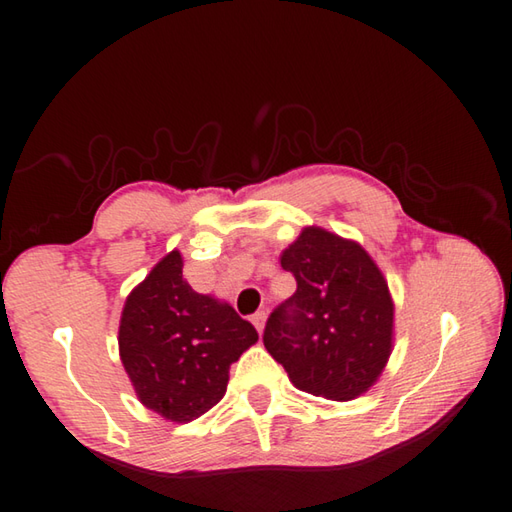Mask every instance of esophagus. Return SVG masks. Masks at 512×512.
Returning a JSON list of instances; mask_svg holds the SVG:
<instances>
[{"instance_id":"1","label":"esophagus","mask_w":512,"mask_h":512,"mask_svg":"<svg viewBox=\"0 0 512 512\" xmlns=\"http://www.w3.org/2000/svg\"><path fill=\"white\" fill-rule=\"evenodd\" d=\"M265 321H267V312H256V314L252 316V323H254V327H256L258 332H263Z\"/></svg>"}]
</instances>
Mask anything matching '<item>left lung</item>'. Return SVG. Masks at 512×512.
<instances>
[{"label": "left lung", "instance_id": "1", "mask_svg": "<svg viewBox=\"0 0 512 512\" xmlns=\"http://www.w3.org/2000/svg\"><path fill=\"white\" fill-rule=\"evenodd\" d=\"M296 292L267 318L263 343L298 390L352 401L379 379L394 343L388 281L356 240L303 227L281 254Z\"/></svg>", "mask_w": 512, "mask_h": 512}]
</instances>
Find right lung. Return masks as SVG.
Masks as SVG:
<instances>
[{
	"label": "right lung",
	"mask_w": 512,
	"mask_h": 512,
	"mask_svg": "<svg viewBox=\"0 0 512 512\" xmlns=\"http://www.w3.org/2000/svg\"><path fill=\"white\" fill-rule=\"evenodd\" d=\"M258 341L254 325L216 296L198 294L173 249L122 307L120 359L144 408L189 423L225 397L229 365Z\"/></svg>",
	"instance_id": "1"
}]
</instances>
